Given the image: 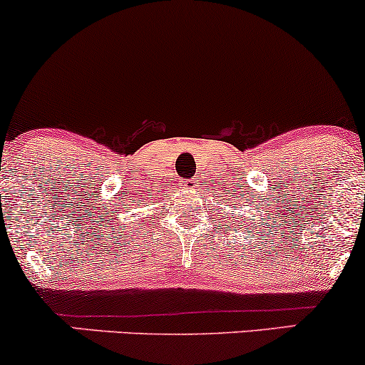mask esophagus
Returning <instances> with one entry per match:
<instances>
[{
  "mask_svg": "<svg viewBox=\"0 0 365 365\" xmlns=\"http://www.w3.org/2000/svg\"><path fill=\"white\" fill-rule=\"evenodd\" d=\"M184 187H186L187 191H195L196 187H198V181H196V179L193 178V179H187V181H184Z\"/></svg>",
  "mask_w": 365,
  "mask_h": 365,
  "instance_id": "obj_1",
  "label": "esophagus"
}]
</instances>
